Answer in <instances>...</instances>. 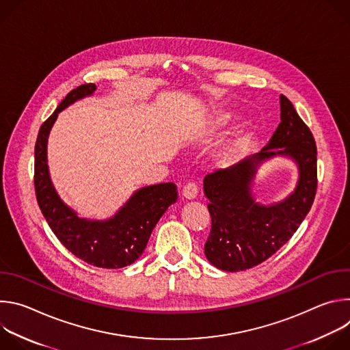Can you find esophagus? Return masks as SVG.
Returning a JSON list of instances; mask_svg holds the SVG:
<instances>
[{
  "mask_svg": "<svg viewBox=\"0 0 350 350\" xmlns=\"http://www.w3.org/2000/svg\"><path fill=\"white\" fill-rule=\"evenodd\" d=\"M198 195V187L195 183H188L184 188H183V196L185 199H188V201H191V199H195Z\"/></svg>",
  "mask_w": 350,
  "mask_h": 350,
  "instance_id": "1",
  "label": "esophagus"
}]
</instances>
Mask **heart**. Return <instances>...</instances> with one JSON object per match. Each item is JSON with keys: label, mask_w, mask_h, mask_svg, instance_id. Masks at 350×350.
Listing matches in <instances>:
<instances>
[{"label": "heart", "mask_w": 350, "mask_h": 350, "mask_svg": "<svg viewBox=\"0 0 350 350\" xmlns=\"http://www.w3.org/2000/svg\"><path fill=\"white\" fill-rule=\"evenodd\" d=\"M237 119H238V115H237V113L221 111V112L215 113V116L212 118L211 124H212L213 129L220 130V129H224L226 126L231 124V123H232L234 120H237ZM245 144H246V137H242V138L237 139L235 142L230 144V145L224 149L221 157H220L221 162H223V163H231V162H234L235 158L238 157V154L241 152V149L243 148Z\"/></svg>", "instance_id": "b5f03b06"}]
</instances>
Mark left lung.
I'll use <instances>...</instances> for the list:
<instances>
[{"instance_id":"1","label":"left lung","mask_w":350,"mask_h":350,"mask_svg":"<svg viewBox=\"0 0 350 350\" xmlns=\"http://www.w3.org/2000/svg\"><path fill=\"white\" fill-rule=\"evenodd\" d=\"M280 105L281 123L260 152L204 180L212 217L205 255L219 270L242 271L269 259L289 241L313 205L317 189L314 137L285 95L280 96ZM275 156L297 165L298 183L282 202L265 206L254 199L253 181L258 167Z\"/></svg>"}]
</instances>
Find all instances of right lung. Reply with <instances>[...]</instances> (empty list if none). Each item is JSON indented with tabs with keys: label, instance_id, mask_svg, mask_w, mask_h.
Here are the masks:
<instances>
[{
	"label": "right lung",
	"instance_id": "add662e5",
	"mask_svg": "<svg viewBox=\"0 0 350 350\" xmlns=\"http://www.w3.org/2000/svg\"><path fill=\"white\" fill-rule=\"evenodd\" d=\"M95 90L92 83L72 90L40 127L34 148V188L42 216L69 252L95 267L122 269L141 256L157 223L177 201V187L173 183L142 187L105 220L79 217L62 201L49 177L48 135L59 112L79 99L92 95Z\"/></svg>",
	"mask_w": 350,
	"mask_h": 350
}]
</instances>
